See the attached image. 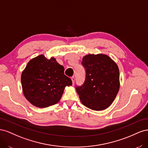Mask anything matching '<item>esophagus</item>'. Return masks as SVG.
Masks as SVG:
<instances>
[{"mask_svg":"<svg viewBox=\"0 0 148 148\" xmlns=\"http://www.w3.org/2000/svg\"><path fill=\"white\" fill-rule=\"evenodd\" d=\"M71 81H72V83H73V84H74V83H75V78H74V77H72L71 78Z\"/></svg>","mask_w":148,"mask_h":148,"instance_id":"34e87169","label":"esophagus"}]
</instances>
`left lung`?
Here are the masks:
<instances>
[{
    "label": "left lung",
    "instance_id": "left-lung-1",
    "mask_svg": "<svg viewBox=\"0 0 148 148\" xmlns=\"http://www.w3.org/2000/svg\"><path fill=\"white\" fill-rule=\"evenodd\" d=\"M82 60L86 78L82 86L76 88L80 101L91 110H105L112 104L119 91L118 65L104 53H89Z\"/></svg>",
    "mask_w": 148,
    "mask_h": 148
}]
</instances>
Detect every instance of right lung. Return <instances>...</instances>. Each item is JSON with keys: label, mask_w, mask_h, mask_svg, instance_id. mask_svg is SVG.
<instances>
[{"label": "right lung", "mask_w": 148, "mask_h": 148, "mask_svg": "<svg viewBox=\"0 0 148 148\" xmlns=\"http://www.w3.org/2000/svg\"><path fill=\"white\" fill-rule=\"evenodd\" d=\"M22 90L31 104L44 108L60 100L65 88L72 84L64 74V67L54 57L41 54L31 59L21 76Z\"/></svg>", "instance_id": "1"}]
</instances>
